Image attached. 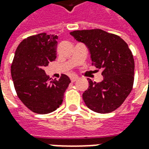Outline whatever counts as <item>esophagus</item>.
<instances>
[{
  "mask_svg": "<svg viewBox=\"0 0 149 149\" xmlns=\"http://www.w3.org/2000/svg\"><path fill=\"white\" fill-rule=\"evenodd\" d=\"M77 79H78L77 76H72V77H71V81H72V82H74V81H77Z\"/></svg>",
  "mask_w": 149,
  "mask_h": 149,
  "instance_id": "1",
  "label": "esophagus"
}]
</instances>
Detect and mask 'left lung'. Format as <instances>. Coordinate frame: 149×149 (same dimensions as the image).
<instances>
[{
  "label": "left lung",
  "mask_w": 149,
  "mask_h": 149,
  "mask_svg": "<svg viewBox=\"0 0 149 149\" xmlns=\"http://www.w3.org/2000/svg\"><path fill=\"white\" fill-rule=\"evenodd\" d=\"M70 34L86 45L93 65L103 68V81L88 79L89 86L82 95L86 106L98 113L114 111L131 93L134 81V59L127 43L117 35L98 29Z\"/></svg>",
  "instance_id": "obj_1"
}]
</instances>
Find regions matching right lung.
Segmentation results:
<instances>
[{"label":"right lung","mask_w":149,"mask_h":149,"mask_svg":"<svg viewBox=\"0 0 149 149\" xmlns=\"http://www.w3.org/2000/svg\"><path fill=\"white\" fill-rule=\"evenodd\" d=\"M58 37L45 33L23 40L15 52L11 75L19 99L29 109L38 114L55 111L62 104L64 93L71 82L62 74L50 81L44 67L55 61Z\"/></svg>","instance_id":"1"}]
</instances>
